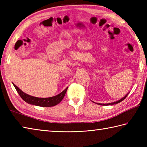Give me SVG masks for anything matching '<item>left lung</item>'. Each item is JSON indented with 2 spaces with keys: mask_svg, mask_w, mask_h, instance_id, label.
Segmentation results:
<instances>
[{
  "mask_svg": "<svg viewBox=\"0 0 147 147\" xmlns=\"http://www.w3.org/2000/svg\"><path fill=\"white\" fill-rule=\"evenodd\" d=\"M129 94V93H127V94L125 95V96L123 97H122V99H119V100H117V101H115V102H111V103H107V104H101V103H97V105H102V106H108V105H115V104H117V103H119V102H120L121 101H122L123 100H124L125 99V98L127 96V95ZM96 103V102H95Z\"/></svg>",
  "mask_w": 147,
  "mask_h": 147,
  "instance_id": "obj_1",
  "label": "left lung"
}]
</instances>
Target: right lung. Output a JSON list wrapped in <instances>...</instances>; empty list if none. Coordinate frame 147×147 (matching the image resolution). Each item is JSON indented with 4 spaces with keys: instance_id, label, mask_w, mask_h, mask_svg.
Instances as JSON below:
<instances>
[{
    "instance_id": "obj_1",
    "label": "right lung",
    "mask_w": 147,
    "mask_h": 147,
    "mask_svg": "<svg viewBox=\"0 0 147 147\" xmlns=\"http://www.w3.org/2000/svg\"><path fill=\"white\" fill-rule=\"evenodd\" d=\"M13 85L15 87L16 91L18 92V94L22 97V99L25 100L28 104L41 106V107H51V106H55L58 105L59 102L64 98L65 94L67 92L68 87L66 88L65 90H63L57 96H55L50 97H47V98H41V97H37L30 96L24 92L22 90L17 87L13 83Z\"/></svg>"
}]
</instances>
